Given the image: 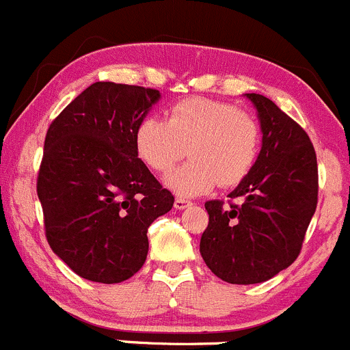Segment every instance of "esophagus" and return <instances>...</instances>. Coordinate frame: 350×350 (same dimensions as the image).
Returning <instances> with one entry per match:
<instances>
[{"instance_id": "esophagus-1", "label": "esophagus", "mask_w": 350, "mask_h": 350, "mask_svg": "<svg viewBox=\"0 0 350 350\" xmlns=\"http://www.w3.org/2000/svg\"><path fill=\"white\" fill-rule=\"evenodd\" d=\"M192 206V200L185 199V197H176L175 199V207L176 209H185V207Z\"/></svg>"}]
</instances>
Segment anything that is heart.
Listing matches in <instances>:
<instances>
[{"instance_id":"1","label":"heart","mask_w":350,"mask_h":350,"mask_svg":"<svg viewBox=\"0 0 350 350\" xmlns=\"http://www.w3.org/2000/svg\"><path fill=\"white\" fill-rule=\"evenodd\" d=\"M260 141L254 116L199 96L175 103L168 120L146 117L136 131L137 154L158 174L170 172L189 150L193 160L168 176V185L183 196L243 182L257 163Z\"/></svg>"}]
</instances>
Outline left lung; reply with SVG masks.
I'll return each mask as SVG.
<instances>
[{
  "label": "left lung",
  "mask_w": 350,
  "mask_h": 350,
  "mask_svg": "<svg viewBox=\"0 0 350 350\" xmlns=\"http://www.w3.org/2000/svg\"><path fill=\"white\" fill-rule=\"evenodd\" d=\"M258 112L262 150L231 200H207L200 255L230 284H258L299 255L318 202L317 153L303 127L272 100L247 93Z\"/></svg>",
  "instance_id": "1"
}]
</instances>
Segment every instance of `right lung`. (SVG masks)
Segmentation results:
<instances>
[{"label": "right lung", "instance_id": "add662e5", "mask_svg": "<svg viewBox=\"0 0 350 350\" xmlns=\"http://www.w3.org/2000/svg\"><path fill=\"white\" fill-rule=\"evenodd\" d=\"M160 92L96 81L51 122L37 175L54 254L83 279L116 284L146 262L148 228L174 207L137 158L136 131Z\"/></svg>", "mask_w": 350, "mask_h": 350}]
</instances>
